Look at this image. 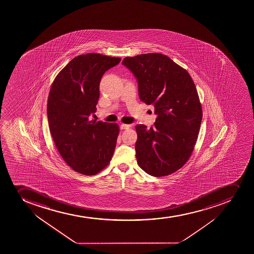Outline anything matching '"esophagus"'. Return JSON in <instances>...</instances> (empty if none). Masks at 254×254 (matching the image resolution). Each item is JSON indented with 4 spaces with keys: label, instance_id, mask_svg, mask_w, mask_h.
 <instances>
[{
    "label": "esophagus",
    "instance_id": "esophagus-1",
    "mask_svg": "<svg viewBox=\"0 0 254 254\" xmlns=\"http://www.w3.org/2000/svg\"><path fill=\"white\" fill-rule=\"evenodd\" d=\"M121 129H128L131 127V125H129V124H124V123H123V124H121L120 126Z\"/></svg>",
    "mask_w": 254,
    "mask_h": 254
}]
</instances>
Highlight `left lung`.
<instances>
[{
    "label": "left lung",
    "instance_id": "8db88e82",
    "mask_svg": "<svg viewBox=\"0 0 254 254\" xmlns=\"http://www.w3.org/2000/svg\"><path fill=\"white\" fill-rule=\"evenodd\" d=\"M123 64L136 77L140 99L157 115L150 129L136 126L138 166L155 177L171 175L188 161L200 128L203 113L193 79L162 54L126 57Z\"/></svg>",
    "mask_w": 254,
    "mask_h": 254
}]
</instances>
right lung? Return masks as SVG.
I'll use <instances>...</instances> for the list:
<instances>
[{"mask_svg":"<svg viewBox=\"0 0 254 254\" xmlns=\"http://www.w3.org/2000/svg\"><path fill=\"white\" fill-rule=\"evenodd\" d=\"M121 59L90 53L73 58L56 76L47 103L51 136L64 161L73 171L94 176L115 151L117 123L90 120L99 98L103 73Z\"/></svg>","mask_w":254,"mask_h":254,"instance_id":"add662e5","label":"right lung"}]
</instances>
